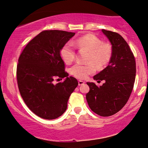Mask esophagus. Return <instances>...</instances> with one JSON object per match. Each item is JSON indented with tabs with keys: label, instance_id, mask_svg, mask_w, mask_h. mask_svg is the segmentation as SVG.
Here are the masks:
<instances>
[{
	"label": "esophagus",
	"instance_id": "esophagus-1",
	"mask_svg": "<svg viewBox=\"0 0 148 148\" xmlns=\"http://www.w3.org/2000/svg\"><path fill=\"white\" fill-rule=\"evenodd\" d=\"M84 84H85V82L82 81V80H79L78 81V85L79 86H82V85H84Z\"/></svg>",
	"mask_w": 148,
	"mask_h": 148
}]
</instances>
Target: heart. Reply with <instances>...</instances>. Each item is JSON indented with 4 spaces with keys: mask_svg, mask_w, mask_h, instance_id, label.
Instances as JSON below:
<instances>
[{
    "mask_svg": "<svg viewBox=\"0 0 148 148\" xmlns=\"http://www.w3.org/2000/svg\"><path fill=\"white\" fill-rule=\"evenodd\" d=\"M79 49L89 51L88 64L77 63L70 69V73L78 79H86L96 70L94 64L98 68H103L110 61L112 55V49L109 44L103 43L99 37L93 34H87L78 38L74 43ZM60 57L66 64H69L73 61L76 51L73 44L68 42L60 50Z\"/></svg>",
    "mask_w": 148,
    "mask_h": 148,
    "instance_id": "1",
    "label": "heart"
}]
</instances>
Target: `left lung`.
Returning <instances> with one entry per match:
<instances>
[{"label":"left lung","instance_id":"left-lung-1","mask_svg":"<svg viewBox=\"0 0 148 148\" xmlns=\"http://www.w3.org/2000/svg\"><path fill=\"white\" fill-rule=\"evenodd\" d=\"M111 44L112 55L109 65L95 75V80H105L97 87L87 82L90 91L86 100L91 111L101 116L116 113L127 103L132 93L136 77V62L126 41L120 34L101 29Z\"/></svg>","mask_w":148,"mask_h":148}]
</instances>
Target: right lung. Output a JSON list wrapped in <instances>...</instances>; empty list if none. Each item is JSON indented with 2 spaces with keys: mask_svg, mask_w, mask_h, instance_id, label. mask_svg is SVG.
I'll return each mask as SVG.
<instances>
[{
  "mask_svg": "<svg viewBox=\"0 0 148 148\" xmlns=\"http://www.w3.org/2000/svg\"><path fill=\"white\" fill-rule=\"evenodd\" d=\"M75 33L45 30L27 43L17 66L18 86L28 108L42 119L52 120L64 113L70 95L78 85L64 71L60 50ZM56 77L65 79L53 84Z\"/></svg>",
  "mask_w": 148,
  "mask_h": 148,
  "instance_id": "1",
  "label": "right lung"
}]
</instances>
